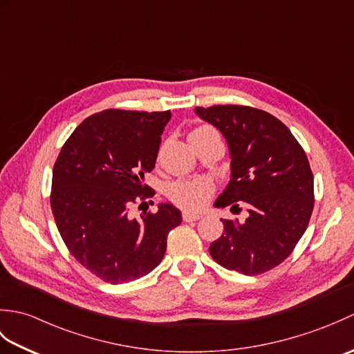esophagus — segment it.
<instances>
[{
    "label": "esophagus",
    "mask_w": 354,
    "mask_h": 354,
    "mask_svg": "<svg viewBox=\"0 0 354 354\" xmlns=\"http://www.w3.org/2000/svg\"><path fill=\"white\" fill-rule=\"evenodd\" d=\"M201 214L199 213H192V212H184L183 213V219L184 222H194V221H199L201 219Z\"/></svg>",
    "instance_id": "1"
}]
</instances>
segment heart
I'll use <instances>...</instances> for the list:
<instances>
[{"label": "heart", "instance_id": "b5f03b06", "mask_svg": "<svg viewBox=\"0 0 354 354\" xmlns=\"http://www.w3.org/2000/svg\"><path fill=\"white\" fill-rule=\"evenodd\" d=\"M208 129L209 127L207 126L196 127V129L190 133V137ZM212 193L213 185L212 183L205 181V179H192V181H189V179H181V181H176L170 185L169 196L176 205L185 209H199L207 204V201L212 196Z\"/></svg>", "mask_w": 354, "mask_h": 354}]
</instances>
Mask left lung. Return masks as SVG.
<instances>
[{"label":"left lung","instance_id":"1","mask_svg":"<svg viewBox=\"0 0 354 354\" xmlns=\"http://www.w3.org/2000/svg\"><path fill=\"white\" fill-rule=\"evenodd\" d=\"M194 112L228 142L231 179L214 207L246 202L243 223L223 219V234L209 255L223 268L257 275L289 257L309 225L313 175L306 152L288 126L265 111L219 104Z\"/></svg>","mask_w":354,"mask_h":354}]
</instances>
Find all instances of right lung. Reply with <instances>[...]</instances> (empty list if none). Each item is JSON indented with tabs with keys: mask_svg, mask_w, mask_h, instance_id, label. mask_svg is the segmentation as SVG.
<instances>
[{
	"mask_svg": "<svg viewBox=\"0 0 354 354\" xmlns=\"http://www.w3.org/2000/svg\"><path fill=\"white\" fill-rule=\"evenodd\" d=\"M170 117V111L94 114L65 141L53 169L50 202L57 230L73 257L106 283L133 281L153 270L170 230L183 221L167 202L141 221L127 214L135 201L155 194L142 181L155 167Z\"/></svg>",
	"mask_w": 354,
	"mask_h": 354,
	"instance_id": "right-lung-1",
	"label": "right lung"
}]
</instances>
